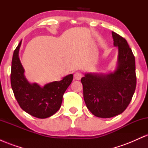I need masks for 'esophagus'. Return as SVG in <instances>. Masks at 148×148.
<instances>
[{
  "label": "esophagus",
  "mask_w": 148,
  "mask_h": 148,
  "mask_svg": "<svg viewBox=\"0 0 148 148\" xmlns=\"http://www.w3.org/2000/svg\"><path fill=\"white\" fill-rule=\"evenodd\" d=\"M74 77L76 80H80L81 79V77H82V74L79 72H76L75 74H74Z\"/></svg>",
  "instance_id": "34e87169"
}]
</instances>
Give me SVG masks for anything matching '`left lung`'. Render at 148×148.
Returning a JSON list of instances; mask_svg holds the SVG:
<instances>
[{
	"label": "left lung",
	"instance_id": "1",
	"mask_svg": "<svg viewBox=\"0 0 148 148\" xmlns=\"http://www.w3.org/2000/svg\"><path fill=\"white\" fill-rule=\"evenodd\" d=\"M118 47L117 67L106 74L86 73L81 78L84 98L89 111L99 118L121 114L130 104L136 86L135 58L127 40L112 32Z\"/></svg>",
	"mask_w": 148,
	"mask_h": 148
}]
</instances>
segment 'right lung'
Returning <instances> with one entry per match:
<instances>
[{
    "mask_svg": "<svg viewBox=\"0 0 148 148\" xmlns=\"http://www.w3.org/2000/svg\"><path fill=\"white\" fill-rule=\"evenodd\" d=\"M21 41L13 53L11 68V86L16 101L23 111L37 118H47L55 114L60 108L64 92L73 80V74L61 81H53L43 87L36 83L30 84L24 75L18 53Z\"/></svg>",
    "mask_w": 148,
    "mask_h": 148,
    "instance_id": "obj_1",
    "label": "right lung"
}]
</instances>
